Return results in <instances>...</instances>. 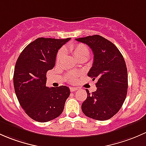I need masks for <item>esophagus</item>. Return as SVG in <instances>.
Listing matches in <instances>:
<instances>
[{
    "label": "esophagus",
    "instance_id": "1",
    "mask_svg": "<svg viewBox=\"0 0 146 146\" xmlns=\"http://www.w3.org/2000/svg\"><path fill=\"white\" fill-rule=\"evenodd\" d=\"M70 91H71V92H74V91H77L78 88H76V87H70Z\"/></svg>",
    "mask_w": 146,
    "mask_h": 146
}]
</instances>
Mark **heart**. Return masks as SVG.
I'll return each instance as SVG.
<instances>
[{"instance_id":"obj_1","label":"heart","mask_w":146,"mask_h":146,"mask_svg":"<svg viewBox=\"0 0 146 146\" xmlns=\"http://www.w3.org/2000/svg\"><path fill=\"white\" fill-rule=\"evenodd\" d=\"M68 49L77 60L81 58L82 57L88 56V54H89V50H88V48L86 47V46H85L84 44H82V43H79V44L76 45H70L68 47ZM63 55H64V50H60V52L57 55V62L59 63L60 62ZM76 77H77V74H76L73 73L68 75V79L71 82H74L76 81Z\"/></svg>"}]
</instances>
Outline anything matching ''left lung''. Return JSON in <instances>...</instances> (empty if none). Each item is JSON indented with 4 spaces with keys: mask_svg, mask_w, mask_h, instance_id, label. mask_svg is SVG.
I'll return each mask as SVG.
<instances>
[{
    "mask_svg": "<svg viewBox=\"0 0 146 146\" xmlns=\"http://www.w3.org/2000/svg\"><path fill=\"white\" fill-rule=\"evenodd\" d=\"M88 45L94 52V62L88 76L96 79L97 89L92 94L88 90L82 105L86 116L100 121L109 119L122 106L128 88L125 61L115 44L99 35L76 38Z\"/></svg>",
    "mask_w": 146,
    "mask_h": 146,
    "instance_id": "left-lung-1",
    "label": "left lung"
}]
</instances>
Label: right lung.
<instances>
[{
    "mask_svg": "<svg viewBox=\"0 0 146 146\" xmlns=\"http://www.w3.org/2000/svg\"><path fill=\"white\" fill-rule=\"evenodd\" d=\"M71 38H38L26 46L16 62L13 83L21 107L38 122H46L62 114L70 88L47 87L46 73L55 64L58 51Z\"/></svg>",
    "mask_w": 146,
    "mask_h": 146,
    "instance_id": "add662e5",
    "label": "right lung"
}]
</instances>
